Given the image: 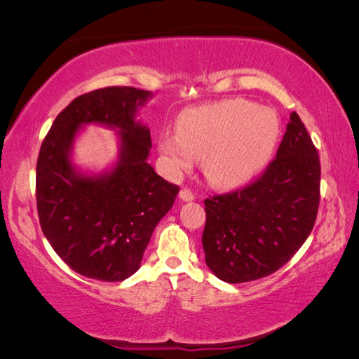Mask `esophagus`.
<instances>
[{"instance_id":"34e87169","label":"esophagus","mask_w":359,"mask_h":359,"mask_svg":"<svg viewBox=\"0 0 359 359\" xmlns=\"http://www.w3.org/2000/svg\"><path fill=\"white\" fill-rule=\"evenodd\" d=\"M179 198L182 199V201L190 203V201H193V199H194V194L190 190H188V188H182L180 193H179Z\"/></svg>"}]
</instances>
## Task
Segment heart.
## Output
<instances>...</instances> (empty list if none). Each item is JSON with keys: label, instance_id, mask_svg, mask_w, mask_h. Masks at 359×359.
I'll return each instance as SVG.
<instances>
[{"label": "heart", "instance_id": "1", "mask_svg": "<svg viewBox=\"0 0 359 359\" xmlns=\"http://www.w3.org/2000/svg\"><path fill=\"white\" fill-rule=\"evenodd\" d=\"M274 111L245 100H226L187 109L175 121V135L158 136V150L172 174L203 158L210 184L233 188L259 174L274 154L278 141Z\"/></svg>", "mask_w": 359, "mask_h": 359}]
</instances>
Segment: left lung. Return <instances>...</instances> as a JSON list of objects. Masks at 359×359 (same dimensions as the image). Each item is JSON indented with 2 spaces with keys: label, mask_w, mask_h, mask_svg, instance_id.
<instances>
[{
  "label": "left lung",
  "mask_w": 359,
  "mask_h": 359,
  "mask_svg": "<svg viewBox=\"0 0 359 359\" xmlns=\"http://www.w3.org/2000/svg\"><path fill=\"white\" fill-rule=\"evenodd\" d=\"M320 158L291 112L276 160L244 190L205 199L203 248L212 274L228 283L266 277L311 234L320 203Z\"/></svg>",
  "instance_id": "left-lung-1"
}]
</instances>
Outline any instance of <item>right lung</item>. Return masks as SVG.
Wrapping results in <instances>:
<instances>
[{"instance_id": "add662e5", "label": "right lung", "mask_w": 359, "mask_h": 359, "mask_svg": "<svg viewBox=\"0 0 359 359\" xmlns=\"http://www.w3.org/2000/svg\"><path fill=\"white\" fill-rule=\"evenodd\" d=\"M154 96L133 87L82 95L58 114L36 166L39 223L48 244L77 274L121 282L141 267L158 222L179 187L149 165L150 130L137 112ZM88 124L116 131L119 151L102 172L74 163L76 137Z\"/></svg>"}]
</instances>
